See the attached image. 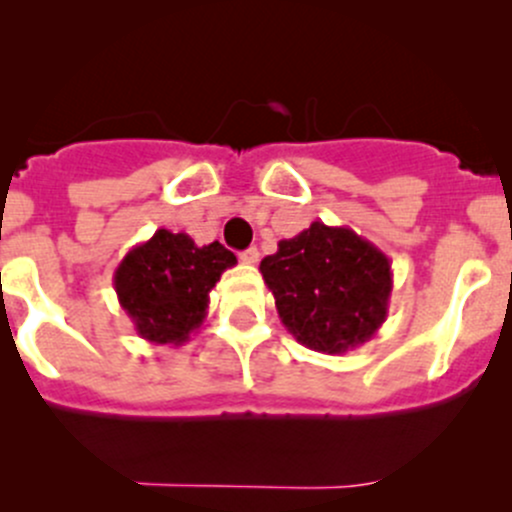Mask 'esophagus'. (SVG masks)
I'll use <instances>...</instances> for the list:
<instances>
[{"instance_id": "1", "label": "esophagus", "mask_w": 512, "mask_h": 512, "mask_svg": "<svg viewBox=\"0 0 512 512\" xmlns=\"http://www.w3.org/2000/svg\"><path fill=\"white\" fill-rule=\"evenodd\" d=\"M240 260L245 265H257L260 262V252H257V247H247V250L240 252Z\"/></svg>"}]
</instances>
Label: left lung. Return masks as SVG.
Returning a JSON list of instances; mask_svg holds the SVG:
<instances>
[{
  "label": "left lung",
  "mask_w": 512,
  "mask_h": 512,
  "mask_svg": "<svg viewBox=\"0 0 512 512\" xmlns=\"http://www.w3.org/2000/svg\"><path fill=\"white\" fill-rule=\"evenodd\" d=\"M260 272L287 332L314 352H349L369 342L389 317V257L352 227L317 220L277 242Z\"/></svg>",
  "instance_id": "obj_1"
}]
</instances>
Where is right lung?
Listing matches in <instances>:
<instances>
[{
    "instance_id": "1",
    "label": "right lung",
    "mask_w": 512,
    "mask_h": 512,
    "mask_svg": "<svg viewBox=\"0 0 512 512\" xmlns=\"http://www.w3.org/2000/svg\"><path fill=\"white\" fill-rule=\"evenodd\" d=\"M235 265L237 257L220 242L198 247L185 232L160 227L126 252L113 287L138 337L180 347L205 322L210 289Z\"/></svg>"
}]
</instances>
